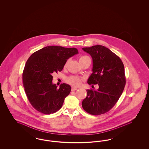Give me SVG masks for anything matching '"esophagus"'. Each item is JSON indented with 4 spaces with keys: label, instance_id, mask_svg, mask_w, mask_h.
Returning a JSON list of instances; mask_svg holds the SVG:
<instances>
[{
    "label": "esophagus",
    "instance_id": "1",
    "mask_svg": "<svg viewBox=\"0 0 149 149\" xmlns=\"http://www.w3.org/2000/svg\"><path fill=\"white\" fill-rule=\"evenodd\" d=\"M78 89V88L77 87H75V86H72L71 88V91H77Z\"/></svg>",
    "mask_w": 149,
    "mask_h": 149
}]
</instances>
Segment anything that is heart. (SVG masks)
I'll return each instance as SVG.
<instances>
[{
	"mask_svg": "<svg viewBox=\"0 0 149 149\" xmlns=\"http://www.w3.org/2000/svg\"><path fill=\"white\" fill-rule=\"evenodd\" d=\"M88 57L86 56H82L80 57L79 58V61L84 59L85 58ZM66 64H65L66 66ZM66 81L68 83H69L71 85H74V86H79L80 85L82 81V79L80 77H76V76H70L69 77L67 78Z\"/></svg>",
	"mask_w": 149,
	"mask_h": 149,
	"instance_id": "b5f03b06",
	"label": "heart"
}]
</instances>
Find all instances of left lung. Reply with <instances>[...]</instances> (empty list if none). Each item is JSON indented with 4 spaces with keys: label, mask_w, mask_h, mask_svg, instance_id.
I'll return each instance as SVG.
<instances>
[{
    "label": "left lung",
    "mask_w": 149,
    "mask_h": 149,
    "mask_svg": "<svg viewBox=\"0 0 149 149\" xmlns=\"http://www.w3.org/2000/svg\"><path fill=\"white\" fill-rule=\"evenodd\" d=\"M82 49L93 60V72L87 82L99 86L97 90H86L82 107L92 115L105 113L116 104L123 91L126 84L124 65L119 57L103 46Z\"/></svg>",
    "instance_id": "obj_1"
}]
</instances>
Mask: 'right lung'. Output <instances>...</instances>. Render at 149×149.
Returning a JSON list of instances; mask_svg holds the SVG:
<instances>
[{"label": "right lung", "instance_id": "1", "mask_svg": "<svg viewBox=\"0 0 149 149\" xmlns=\"http://www.w3.org/2000/svg\"><path fill=\"white\" fill-rule=\"evenodd\" d=\"M78 53L76 48L50 46L29 57L23 72V83L29 102L37 111L50 114L62 107L71 86L63 83L57 88L52 83V74L61 71L67 60Z\"/></svg>", "mask_w": 149, "mask_h": 149}]
</instances>
